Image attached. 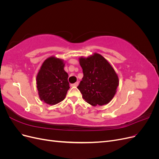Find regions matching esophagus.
<instances>
[{
	"label": "esophagus",
	"instance_id": "obj_1",
	"mask_svg": "<svg viewBox=\"0 0 159 159\" xmlns=\"http://www.w3.org/2000/svg\"><path fill=\"white\" fill-rule=\"evenodd\" d=\"M78 84H79L78 82H75V83H74V84H71V87H77V86L78 85Z\"/></svg>",
	"mask_w": 159,
	"mask_h": 159
}]
</instances>
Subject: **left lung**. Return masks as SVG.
<instances>
[{"mask_svg":"<svg viewBox=\"0 0 159 159\" xmlns=\"http://www.w3.org/2000/svg\"><path fill=\"white\" fill-rule=\"evenodd\" d=\"M79 61L84 77L78 89L83 99L93 106L107 104L119 85L118 76L113 67L97 53L88 57H81Z\"/></svg>","mask_w":159,"mask_h":159,"instance_id":"8db88e82","label":"left lung"}]
</instances>
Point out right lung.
Returning a JSON list of instances; mask_svg holds the SVG:
<instances>
[{"label":"right lung","mask_w":159,"mask_h":159,"mask_svg":"<svg viewBox=\"0 0 159 159\" xmlns=\"http://www.w3.org/2000/svg\"><path fill=\"white\" fill-rule=\"evenodd\" d=\"M64 60L52 56L47 58L36 76L38 95L41 101L55 105L63 101L70 89L68 74L64 70Z\"/></svg>","instance_id":"right-lung-1"}]
</instances>
